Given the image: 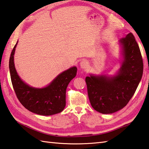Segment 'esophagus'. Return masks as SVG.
I'll return each mask as SVG.
<instances>
[{
	"label": "esophagus",
	"instance_id": "34e87169",
	"mask_svg": "<svg viewBox=\"0 0 149 149\" xmlns=\"http://www.w3.org/2000/svg\"><path fill=\"white\" fill-rule=\"evenodd\" d=\"M80 66L81 68L86 69L88 66V62L86 61V60H83V61H82L81 62Z\"/></svg>",
	"mask_w": 149,
	"mask_h": 149
}]
</instances>
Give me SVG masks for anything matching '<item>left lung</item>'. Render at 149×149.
I'll return each mask as SVG.
<instances>
[{
    "instance_id": "left-lung-1",
    "label": "left lung",
    "mask_w": 149,
    "mask_h": 149,
    "mask_svg": "<svg viewBox=\"0 0 149 149\" xmlns=\"http://www.w3.org/2000/svg\"><path fill=\"white\" fill-rule=\"evenodd\" d=\"M119 42L122 59L118 72L114 75L91 74L85 79L91 106L102 114L113 113L127 105L143 75V59L133 34L129 33Z\"/></svg>"
}]
</instances>
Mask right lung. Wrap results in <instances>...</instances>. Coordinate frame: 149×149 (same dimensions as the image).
Here are the masks:
<instances>
[{"label": "right lung", "mask_w": 149, "mask_h": 149, "mask_svg": "<svg viewBox=\"0 0 149 149\" xmlns=\"http://www.w3.org/2000/svg\"><path fill=\"white\" fill-rule=\"evenodd\" d=\"M17 43L18 42L11 52L9 68L13 87L18 99L27 109L38 115L49 116L61 113L66 106V88L76 76V66L59 74L45 87L30 86L21 79L16 70L14 54Z\"/></svg>", "instance_id": "right-lung-1"}]
</instances>
